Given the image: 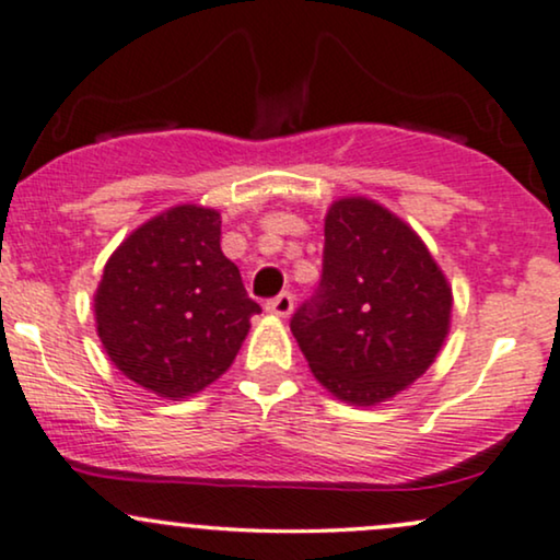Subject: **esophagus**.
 Instances as JSON below:
<instances>
[{
    "mask_svg": "<svg viewBox=\"0 0 560 560\" xmlns=\"http://www.w3.org/2000/svg\"><path fill=\"white\" fill-rule=\"evenodd\" d=\"M265 308L269 314H278V316H288L293 312V293H280L275 299H269L265 303Z\"/></svg>",
    "mask_w": 560,
    "mask_h": 560,
    "instance_id": "obj_1",
    "label": "esophagus"
}]
</instances>
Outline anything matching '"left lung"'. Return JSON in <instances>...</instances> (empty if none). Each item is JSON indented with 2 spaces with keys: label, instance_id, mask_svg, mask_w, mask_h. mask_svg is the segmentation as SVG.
<instances>
[{
  "label": "left lung",
  "instance_id": "left-lung-1",
  "mask_svg": "<svg viewBox=\"0 0 560 560\" xmlns=\"http://www.w3.org/2000/svg\"><path fill=\"white\" fill-rule=\"evenodd\" d=\"M452 288L410 225L363 197L324 220L322 280L291 332L314 376L350 405H376L412 384L448 332Z\"/></svg>",
  "mask_w": 560,
  "mask_h": 560
}]
</instances>
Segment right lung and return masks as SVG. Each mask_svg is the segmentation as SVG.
<instances>
[{"label":"right lung","mask_w":560,"mask_h":560,"mask_svg":"<svg viewBox=\"0 0 560 560\" xmlns=\"http://www.w3.org/2000/svg\"><path fill=\"white\" fill-rule=\"evenodd\" d=\"M220 252V212L171 207L112 254L95 293L98 337L116 369L158 397L197 395L228 371L259 314Z\"/></svg>","instance_id":"obj_1"}]
</instances>
